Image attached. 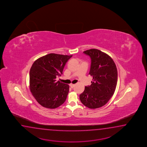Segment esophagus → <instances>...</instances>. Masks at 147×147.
<instances>
[{
  "label": "esophagus",
  "instance_id": "34e87169",
  "mask_svg": "<svg viewBox=\"0 0 147 147\" xmlns=\"http://www.w3.org/2000/svg\"><path fill=\"white\" fill-rule=\"evenodd\" d=\"M69 86H70V87H71V88H73L75 86V84H70V85H69Z\"/></svg>",
  "mask_w": 147,
  "mask_h": 147
}]
</instances>
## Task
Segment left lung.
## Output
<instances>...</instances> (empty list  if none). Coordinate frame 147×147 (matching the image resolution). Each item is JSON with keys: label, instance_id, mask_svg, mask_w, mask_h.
Segmentation results:
<instances>
[{"label": "left lung", "instance_id": "1", "mask_svg": "<svg viewBox=\"0 0 147 147\" xmlns=\"http://www.w3.org/2000/svg\"><path fill=\"white\" fill-rule=\"evenodd\" d=\"M84 53L91 58L89 75L93 79L91 84L86 86L80 95V100L88 108L98 109L105 105L114 93L117 68L112 58L98 49H88Z\"/></svg>", "mask_w": 147, "mask_h": 147}]
</instances>
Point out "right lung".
<instances>
[{"label": "right lung", "mask_w": 147, "mask_h": 147, "mask_svg": "<svg viewBox=\"0 0 147 147\" xmlns=\"http://www.w3.org/2000/svg\"><path fill=\"white\" fill-rule=\"evenodd\" d=\"M72 56L51 53L33 63L30 71V89L42 107L56 109L66 101L69 85L56 79L63 74L65 64Z\"/></svg>", "instance_id": "add662e5"}]
</instances>
